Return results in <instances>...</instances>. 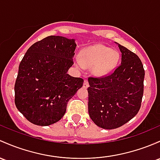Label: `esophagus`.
Here are the masks:
<instances>
[{
    "label": "esophagus",
    "instance_id": "obj_1",
    "mask_svg": "<svg viewBox=\"0 0 160 160\" xmlns=\"http://www.w3.org/2000/svg\"><path fill=\"white\" fill-rule=\"evenodd\" d=\"M83 87V88H85V89L88 88V87H89V83H88V81H87V80H84Z\"/></svg>",
    "mask_w": 160,
    "mask_h": 160
}]
</instances>
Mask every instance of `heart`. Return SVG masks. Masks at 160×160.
Instances as JSON below:
<instances>
[{
	"instance_id": "b5f03b06",
	"label": "heart",
	"mask_w": 160,
	"mask_h": 160,
	"mask_svg": "<svg viewBox=\"0 0 160 160\" xmlns=\"http://www.w3.org/2000/svg\"><path fill=\"white\" fill-rule=\"evenodd\" d=\"M120 59V54L115 49L102 44L89 46L80 52V58H76L74 64L78 69L91 68L94 76L105 77L115 70Z\"/></svg>"
}]
</instances>
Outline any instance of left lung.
<instances>
[{
	"label": "left lung",
	"instance_id": "1",
	"mask_svg": "<svg viewBox=\"0 0 160 160\" xmlns=\"http://www.w3.org/2000/svg\"><path fill=\"white\" fill-rule=\"evenodd\" d=\"M117 45L122 52L120 66L111 75L88 79L89 117L103 129L117 128L132 119L139 111L143 93L145 72L141 61Z\"/></svg>",
	"mask_w": 160,
	"mask_h": 160
}]
</instances>
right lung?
<instances>
[{
    "label": "right lung",
    "instance_id": "right-lung-1",
    "mask_svg": "<svg viewBox=\"0 0 160 160\" xmlns=\"http://www.w3.org/2000/svg\"><path fill=\"white\" fill-rule=\"evenodd\" d=\"M77 44L74 38L51 36L34 43L19 66L15 105L29 122L48 126L61 120L67 104L83 87V80L71 77Z\"/></svg>",
    "mask_w": 160,
    "mask_h": 160
}]
</instances>
